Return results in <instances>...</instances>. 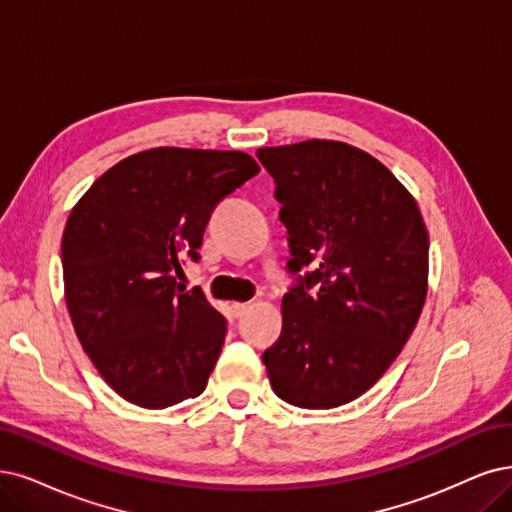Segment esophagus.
<instances>
[{
	"mask_svg": "<svg viewBox=\"0 0 512 512\" xmlns=\"http://www.w3.org/2000/svg\"><path fill=\"white\" fill-rule=\"evenodd\" d=\"M249 308H251V304H244V301H234V304H232V310H234L236 318H240Z\"/></svg>",
	"mask_w": 512,
	"mask_h": 512,
	"instance_id": "34e87169",
	"label": "esophagus"
}]
</instances>
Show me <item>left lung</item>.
<instances>
[{
    "label": "left lung",
    "instance_id": "8db88e82",
    "mask_svg": "<svg viewBox=\"0 0 512 512\" xmlns=\"http://www.w3.org/2000/svg\"><path fill=\"white\" fill-rule=\"evenodd\" d=\"M257 158L276 183L295 276L263 365L282 401L346 405L380 380L418 325L428 289L422 213L382 162L352 145L312 139L261 147Z\"/></svg>",
    "mask_w": 512,
    "mask_h": 512
}]
</instances>
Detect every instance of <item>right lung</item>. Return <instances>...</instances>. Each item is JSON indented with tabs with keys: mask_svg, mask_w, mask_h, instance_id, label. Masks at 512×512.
Instances as JSON below:
<instances>
[{
	"mask_svg": "<svg viewBox=\"0 0 512 512\" xmlns=\"http://www.w3.org/2000/svg\"><path fill=\"white\" fill-rule=\"evenodd\" d=\"M257 173L242 151L156 147L111 166L73 206L61 242L67 308L128 403L164 409L206 388L227 323L175 274L183 257L200 259L213 208Z\"/></svg>",
	"mask_w": 512,
	"mask_h": 512,
	"instance_id": "1",
	"label": "right lung"
}]
</instances>
